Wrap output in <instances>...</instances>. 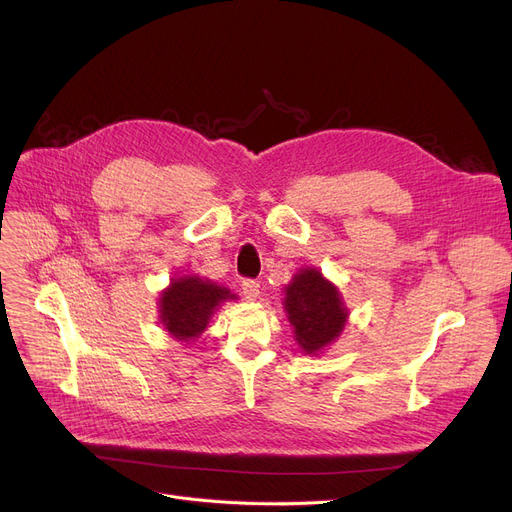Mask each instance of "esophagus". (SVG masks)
<instances>
[{
    "instance_id": "1",
    "label": "esophagus",
    "mask_w": 512,
    "mask_h": 512,
    "mask_svg": "<svg viewBox=\"0 0 512 512\" xmlns=\"http://www.w3.org/2000/svg\"><path fill=\"white\" fill-rule=\"evenodd\" d=\"M240 290H242V294H245L247 301H255L259 297V282H255V280H242Z\"/></svg>"
}]
</instances>
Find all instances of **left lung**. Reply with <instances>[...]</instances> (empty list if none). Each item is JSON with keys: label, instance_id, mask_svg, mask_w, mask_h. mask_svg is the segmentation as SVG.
<instances>
[{"label": "left lung", "instance_id": "1", "mask_svg": "<svg viewBox=\"0 0 512 512\" xmlns=\"http://www.w3.org/2000/svg\"><path fill=\"white\" fill-rule=\"evenodd\" d=\"M284 309L294 340L307 355H317L344 330L348 309L338 288L315 267H305L286 286Z\"/></svg>", "mask_w": 512, "mask_h": 512}]
</instances>
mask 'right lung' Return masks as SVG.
<instances>
[{"label":"right lung","mask_w":512,"mask_h":512,"mask_svg":"<svg viewBox=\"0 0 512 512\" xmlns=\"http://www.w3.org/2000/svg\"><path fill=\"white\" fill-rule=\"evenodd\" d=\"M230 299L236 294L215 282L193 274L174 278L159 297V321L176 340L191 342L205 332L213 311Z\"/></svg>","instance_id":"right-lung-1"}]
</instances>
